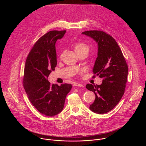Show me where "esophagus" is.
<instances>
[{"mask_svg": "<svg viewBox=\"0 0 146 146\" xmlns=\"http://www.w3.org/2000/svg\"><path fill=\"white\" fill-rule=\"evenodd\" d=\"M73 86H74V87H83V86H82V84H79V83H76V82L74 83V84H73Z\"/></svg>", "mask_w": 146, "mask_h": 146, "instance_id": "obj_1", "label": "esophagus"}]
</instances>
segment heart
<instances>
[{"instance_id": "heart-1", "label": "heart", "mask_w": 146, "mask_h": 146, "mask_svg": "<svg viewBox=\"0 0 146 146\" xmlns=\"http://www.w3.org/2000/svg\"><path fill=\"white\" fill-rule=\"evenodd\" d=\"M84 48L88 49V47L87 44H86L84 43H76V44L75 45V47H74V49H75L76 51L82 50V49H84ZM62 54H63V53H62L61 56L62 55Z\"/></svg>"}]
</instances>
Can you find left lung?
Masks as SVG:
<instances>
[{
  "mask_svg": "<svg viewBox=\"0 0 146 146\" xmlns=\"http://www.w3.org/2000/svg\"><path fill=\"white\" fill-rule=\"evenodd\" d=\"M98 43V57L93 68L94 76L103 78L100 85H86L87 90L95 93V99L90 110L97 114L111 111L122 98L126 87L128 67L115 39L101 31L82 32Z\"/></svg>",
  "mask_w": 146,
  "mask_h": 146,
  "instance_id": "left-lung-1",
  "label": "left lung"
}]
</instances>
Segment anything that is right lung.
<instances>
[{
	"mask_svg": "<svg viewBox=\"0 0 146 146\" xmlns=\"http://www.w3.org/2000/svg\"><path fill=\"white\" fill-rule=\"evenodd\" d=\"M66 31H51L41 37L27 58L23 86L34 108L40 113L52 117L63 110L65 101L72 86L51 84L48 81L57 64L55 43Z\"/></svg>",
	"mask_w": 146,
	"mask_h": 146,
	"instance_id": "add662e5",
	"label": "right lung"
}]
</instances>
